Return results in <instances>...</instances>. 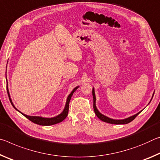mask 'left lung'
Returning a JSON list of instances; mask_svg holds the SVG:
<instances>
[{
	"mask_svg": "<svg viewBox=\"0 0 160 160\" xmlns=\"http://www.w3.org/2000/svg\"><path fill=\"white\" fill-rule=\"evenodd\" d=\"M92 93H93V110H94V112H95V113L97 117L99 119L101 120L103 122H108V123H111V124H116V125H121V124H127V123H129L130 122H131L132 120H134L137 116L139 113H140L141 111L138 112V113H136L134 116H132L130 117H128L127 118L125 119H122V120H115V119H112V118H110L107 117L106 116H104L102 113H101L100 112L98 111V110L96 108V96H95V91H94V88H93V90H92ZM153 96H154V93H153V95H152V97L150 101H152V99L153 98Z\"/></svg>",
	"mask_w": 160,
	"mask_h": 160,
	"instance_id": "1",
	"label": "left lung"
}]
</instances>
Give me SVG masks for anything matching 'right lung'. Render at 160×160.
Masks as SVG:
<instances>
[{
	"label": "right lung",
	"instance_id": "1",
	"mask_svg": "<svg viewBox=\"0 0 160 160\" xmlns=\"http://www.w3.org/2000/svg\"><path fill=\"white\" fill-rule=\"evenodd\" d=\"M6 80H7V78H6ZM7 83H8V82H7ZM78 87H79V86H77V87H75L74 89H73L72 92H71L69 95L68 96L67 99V102H66V105H65V107H64V110H63V111L59 115H58V116L53 117V118H43L41 116H27V115L22 113V112H21L20 111H18V110L15 107L13 103H12L11 98H10V96L9 93L8 88V86H7V92H8V94L10 101V103H11L12 106H13L18 111H19L21 114H22L25 117H26L28 119L30 120V121H32V122H34V123L40 125H52L59 123V122L63 121V120L66 118L67 115H68V112H69V101L71 100V98H72L73 93L75 92V91L77 90Z\"/></svg>",
	"mask_w": 160,
	"mask_h": 160
}]
</instances>
